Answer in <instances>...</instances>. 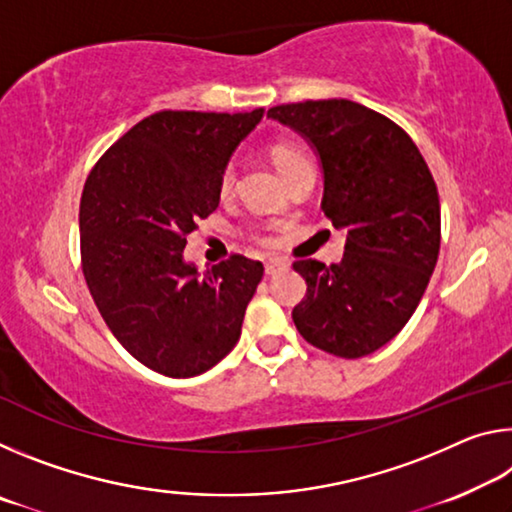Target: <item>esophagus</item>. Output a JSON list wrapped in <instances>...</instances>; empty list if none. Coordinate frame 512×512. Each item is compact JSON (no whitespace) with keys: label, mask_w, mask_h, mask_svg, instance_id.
<instances>
[{"label":"esophagus","mask_w":512,"mask_h":512,"mask_svg":"<svg viewBox=\"0 0 512 512\" xmlns=\"http://www.w3.org/2000/svg\"><path fill=\"white\" fill-rule=\"evenodd\" d=\"M287 268H289L287 259H282V257L268 259V262H266V275H275V273H280V271H287Z\"/></svg>","instance_id":"obj_1"}]
</instances>
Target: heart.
Here are the masks:
<instances>
[{
	"instance_id": "heart-1",
	"label": "heart",
	"mask_w": 512,
	"mask_h": 512,
	"mask_svg": "<svg viewBox=\"0 0 512 512\" xmlns=\"http://www.w3.org/2000/svg\"><path fill=\"white\" fill-rule=\"evenodd\" d=\"M273 160L277 164V169H280L282 176H284V173H287L293 167V164L300 162V160H305V155L298 153V151H293V149H287V146H280V149L273 151ZM235 180H237L235 164H232V162L225 164V169L221 171V178H219V192L223 196H228L232 189H235Z\"/></svg>"
}]
</instances>
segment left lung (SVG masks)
<instances>
[{"label": "left lung", "instance_id": "8db88e82", "mask_svg": "<svg viewBox=\"0 0 512 512\" xmlns=\"http://www.w3.org/2000/svg\"><path fill=\"white\" fill-rule=\"evenodd\" d=\"M266 117L314 149L323 169L320 207L345 235L339 264H293L307 282L293 323L302 339L334 357H366L409 323L436 268V183L411 137L361 103H287Z\"/></svg>", "mask_w": 512, "mask_h": 512}]
</instances>
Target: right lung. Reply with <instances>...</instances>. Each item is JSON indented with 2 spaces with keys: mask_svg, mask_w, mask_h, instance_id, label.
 <instances>
[{
  "mask_svg": "<svg viewBox=\"0 0 512 512\" xmlns=\"http://www.w3.org/2000/svg\"><path fill=\"white\" fill-rule=\"evenodd\" d=\"M253 112L162 110L110 146L79 212L88 289L115 339L164 377L203 375L235 348L262 262L232 255L205 273L187 235L219 207V178L262 121Z\"/></svg>",
  "mask_w": 512,
  "mask_h": 512,
  "instance_id": "right-lung-1",
  "label": "right lung"
}]
</instances>
